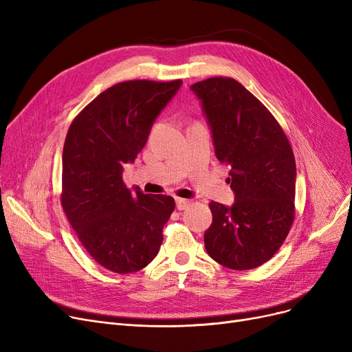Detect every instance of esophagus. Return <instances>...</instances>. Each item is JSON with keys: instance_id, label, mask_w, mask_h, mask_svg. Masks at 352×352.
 Here are the masks:
<instances>
[{"instance_id": "1", "label": "esophagus", "mask_w": 352, "mask_h": 352, "mask_svg": "<svg viewBox=\"0 0 352 352\" xmlns=\"http://www.w3.org/2000/svg\"><path fill=\"white\" fill-rule=\"evenodd\" d=\"M175 202H177V210H179V211L187 210L188 206L191 204V201H190V199H186V198H177Z\"/></svg>"}]
</instances>
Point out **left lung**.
Instances as JSON below:
<instances>
[{
	"label": "left lung",
	"mask_w": 352,
	"mask_h": 352,
	"mask_svg": "<svg viewBox=\"0 0 352 352\" xmlns=\"http://www.w3.org/2000/svg\"><path fill=\"white\" fill-rule=\"evenodd\" d=\"M191 89L202 101L218 161L230 165L235 194L231 208L210 202L206 250L223 267L256 268L281 248L295 218L291 144L270 109L236 80L212 77Z\"/></svg>",
	"instance_id": "8db88e82"
}]
</instances>
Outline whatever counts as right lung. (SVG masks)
Returning <instances> with one entry per match:
<instances>
[{"label": "right lung", "instance_id": "obj_1", "mask_svg": "<svg viewBox=\"0 0 352 352\" xmlns=\"http://www.w3.org/2000/svg\"><path fill=\"white\" fill-rule=\"evenodd\" d=\"M181 82H118L92 100L68 128L61 206L87 252L113 272H137L154 260L175 208L170 195L129 191L122 168L142 150L154 120Z\"/></svg>", "mask_w": 352, "mask_h": 352}]
</instances>
